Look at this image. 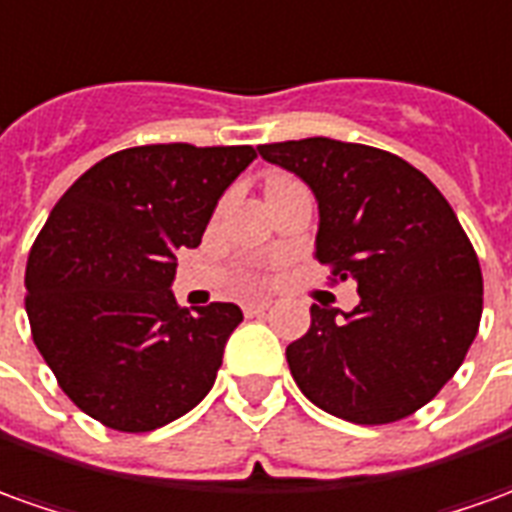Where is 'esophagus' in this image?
<instances>
[{
	"label": "esophagus",
	"instance_id": "1",
	"mask_svg": "<svg viewBox=\"0 0 512 512\" xmlns=\"http://www.w3.org/2000/svg\"><path fill=\"white\" fill-rule=\"evenodd\" d=\"M269 308H271L269 300H252V302H246V305H243V314H246V316H260V314H266Z\"/></svg>",
	"mask_w": 512,
	"mask_h": 512
}]
</instances>
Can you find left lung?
<instances>
[{
  "label": "left lung",
  "mask_w": 512,
  "mask_h": 512,
  "mask_svg": "<svg viewBox=\"0 0 512 512\" xmlns=\"http://www.w3.org/2000/svg\"><path fill=\"white\" fill-rule=\"evenodd\" d=\"M319 204L316 260L353 280L350 314L311 305L285 347L302 395L328 415L381 426L415 415L460 370L482 316V269L443 193L401 156L328 137L257 148Z\"/></svg>",
  "instance_id": "1"
}]
</instances>
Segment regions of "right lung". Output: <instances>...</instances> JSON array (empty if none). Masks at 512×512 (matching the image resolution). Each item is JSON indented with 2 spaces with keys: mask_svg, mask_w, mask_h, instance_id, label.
Wrapping results in <instances>:
<instances>
[{
  "mask_svg": "<svg viewBox=\"0 0 512 512\" xmlns=\"http://www.w3.org/2000/svg\"><path fill=\"white\" fill-rule=\"evenodd\" d=\"M252 145H139L100 159L58 198L27 257L38 353L81 412L117 431H154L215 384L243 314L182 308L176 252L196 249Z\"/></svg>",
  "mask_w": 512,
  "mask_h": 512,
  "instance_id": "obj_1",
  "label": "right lung"
}]
</instances>
